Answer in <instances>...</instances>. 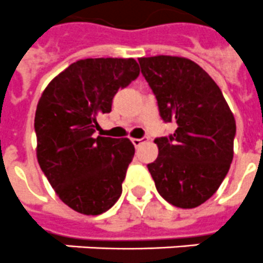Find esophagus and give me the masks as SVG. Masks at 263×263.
Segmentation results:
<instances>
[{"instance_id": "1", "label": "esophagus", "mask_w": 263, "mask_h": 263, "mask_svg": "<svg viewBox=\"0 0 263 263\" xmlns=\"http://www.w3.org/2000/svg\"><path fill=\"white\" fill-rule=\"evenodd\" d=\"M143 140H145V138H141V139H131L132 144L135 145V147H139V145L143 143Z\"/></svg>"}]
</instances>
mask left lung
Listing matches in <instances>:
<instances>
[{
  "label": "left lung",
  "instance_id": "1",
  "mask_svg": "<svg viewBox=\"0 0 263 263\" xmlns=\"http://www.w3.org/2000/svg\"><path fill=\"white\" fill-rule=\"evenodd\" d=\"M164 123L177 128L155 139L159 156L148 171L160 196L177 208L204 204L223 181L233 160L236 120L220 87L191 59H139Z\"/></svg>",
  "mask_w": 263,
  "mask_h": 263
}]
</instances>
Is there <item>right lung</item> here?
Returning a JSON list of instances; mask_svg holds the SVG:
<instances>
[{
  "instance_id": "add662e5",
  "label": "right lung",
  "mask_w": 263,
  "mask_h": 263,
  "mask_svg": "<svg viewBox=\"0 0 263 263\" xmlns=\"http://www.w3.org/2000/svg\"><path fill=\"white\" fill-rule=\"evenodd\" d=\"M135 59L88 58L68 66L43 91L35 111L36 159L66 205L102 214L122 195L135 147L128 139L93 138L119 88L139 77Z\"/></svg>"
}]
</instances>
